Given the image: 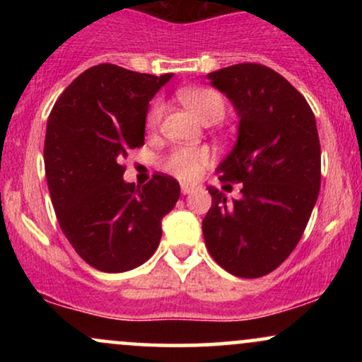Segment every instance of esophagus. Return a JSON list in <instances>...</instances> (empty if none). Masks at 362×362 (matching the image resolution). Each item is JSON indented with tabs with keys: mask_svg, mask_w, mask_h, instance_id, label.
I'll return each instance as SVG.
<instances>
[{
	"mask_svg": "<svg viewBox=\"0 0 362 362\" xmlns=\"http://www.w3.org/2000/svg\"><path fill=\"white\" fill-rule=\"evenodd\" d=\"M194 189H195V187L192 184H185V182H184V184H180V190H182V194H184V195L190 194Z\"/></svg>",
	"mask_w": 362,
	"mask_h": 362,
	"instance_id": "1",
	"label": "esophagus"
}]
</instances>
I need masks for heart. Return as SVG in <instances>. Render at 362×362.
I'll list each match as a JSON object with an SVG mask.
<instances>
[{"label":"heart","instance_id":"obj_1","mask_svg":"<svg viewBox=\"0 0 362 362\" xmlns=\"http://www.w3.org/2000/svg\"><path fill=\"white\" fill-rule=\"evenodd\" d=\"M182 102L189 107L190 110L197 115L202 122L213 124L218 122L224 117L226 112V103L224 98L218 91L211 88H190L184 90L180 93ZM161 114H163V105L156 102L149 110L146 117L148 129H155L160 122ZM211 161V153L207 148H177L170 153L167 160H165V168L170 173L177 175L184 180H192L202 172Z\"/></svg>","mask_w":362,"mask_h":362}]
</instances>
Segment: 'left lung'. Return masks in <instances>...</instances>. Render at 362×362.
<instances>
[{
	"mask_svg": "<svg viewBox=\"0 0 362 362\" xmlns=\"http://www.w3.org/2000/svg\"><path fill=\"white\" fill-rule=\"evenodd\" d=\"M230 98L238 136L216 172L240 182L242 197L207 187L213 206L202 219L211 257L236 277L272 272L289 257L317 204L320 139L305 97L274 69L253 62L207 74Z\"/></svg>",
	"mask_w": 362,
	"mask_h": 362,
	"instance_id": "obj_1",
	"label": "left lung"
}]
</instances>
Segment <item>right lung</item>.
Instances as JSON below:
<instances>
[{
	"label": "right lung",
	"instance_id": "obj_1",
	"mask_svg": "<svg viewBox=\"0 0 362 362\" xmlns=\"http://www.w3.org/2000/svg\"><path fill=\"white\" fill-rule=\"evenodd\" d=\"M173 74L153 76L115 64L86 69L54 103L44 165L62 233L102 272H126L155 253L161 219L180 197L173 177L124 180L122 160L144 144L149 100Z\"/></svg>",
	"mask_w": 362,
	"mask_h": 362
}]
</instances>
